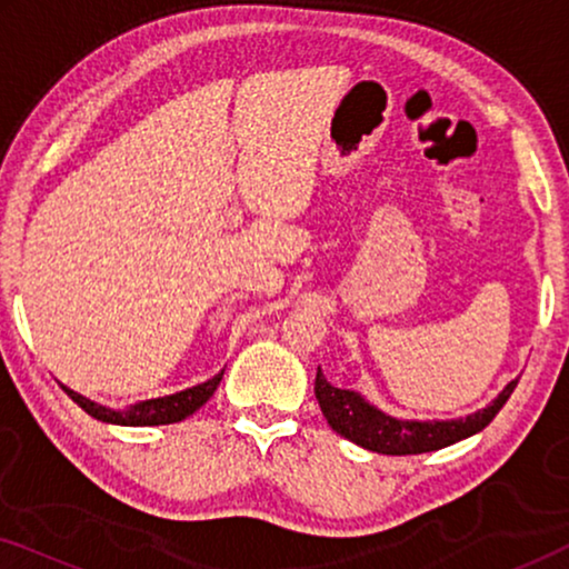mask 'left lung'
<instances>
[{
	"label": "left lung",
	"instance_id": "obj_1",
	"mask_svg": "<svg viewBox=\"0 0 569 569\" xmlns=\"http://www.w3.org/2000/svg\"><path fill=\"white\" fill-rule=\"evenodd\" d=\"M518 380H510L508 386L497 393L492 403L473 415L458 419H399L386 415L378 407L349 388H337L323 378L321 368L316 372V399L321 407L326 422L341 438L357 442V446L376 450L383 456H417L430 453L453 446V442L471 438L485 430L497 417V411L505 407L510 393L516 391Z\"/></svg>",
	"mask_w": 569,
	"mask_h": 569
}]
</instances>
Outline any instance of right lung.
I'll use <instances>...</instances> for the list:
<instances>
[{
  "instance_id": "1",
  "label": "right lung",
  "mask_w": 569,
  "mask_h": 569,
  "mask_svg": "<svg viewBox=\"0 0 569 569\" xmlns=\"http://www.w3.org/2000/svg\"><path fill=\"white\" fill-rule=\"evenodd\" d=\"M222 372H217L214 378L204 380V383L186 388V391L170 393V396H160V399H150V401H139L134 407L127 409H113V407H103V403L88 399V396L72 391V388L61 386L69 393V399L88 411L90 417L100 419V422L108 425H127V427H152V425H170V422H181L189 415H193L199 407H204L209 401V396L217 391L220 386Z\"/></svg>"
}]
</instances>
